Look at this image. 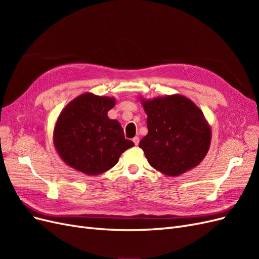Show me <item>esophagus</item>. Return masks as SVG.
I'll list each match as a JSON object with an SVG mask.
<instances>
[{
    "label": "esophagus",
    "instance_id": "esophagus-1",
    "mask_svg": "<svg viewBox=\"0 0 259 259\" xmlns=\"http://www.w3.org/2000/svg\"><path fill=\"white\" fill-rule=\"evenodd\" d=\"M133 142H134V144L137 146L138 144H139V137H134V138H133Z\"/></svg>",
    "mask_w": 259,
    "mask_h": 259
}]
</instances>
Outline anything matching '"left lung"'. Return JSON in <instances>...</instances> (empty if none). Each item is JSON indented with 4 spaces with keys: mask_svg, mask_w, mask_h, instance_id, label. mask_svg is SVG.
Instances as JSON below:
<instances>
[{
    "mask_svg": "<svg viewBox=\"0 0 259 259\" xmlns=\"http://www.w3.org/2000/svg\"><path fill=\"white\" fill-rule=\"evenodd\" d=\"M148 134L140 140L150 165L166 176L198 166L210 146L211 131L200 108L180 94L145 99Z\"/></svg>",
    "mask_w": 259,
    "mask_h": 259,
    "instance_id": "obj_1",
    "label": "left lung"
}]
</instances>
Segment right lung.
Returning a JSON list of instances; mask_svg holds the SVG:
<instances>
[{"instance_id":"right-lung-1","label":"right lung","mask_w":259,"mask_h":259,"mask_svg":"<svg viewBox=\"0 0 259 259\" xmlns=\"http://www.w3.org/2000/svg\"><path fill=\"white\" fill-rule=\"evenodd\" d=\"M114 105V97L84 93L62 109L55 123L53 140L67 165L86 175H100L134 146L125 139L121 124L108 116Z\"/></svg>"}]
</instances>
